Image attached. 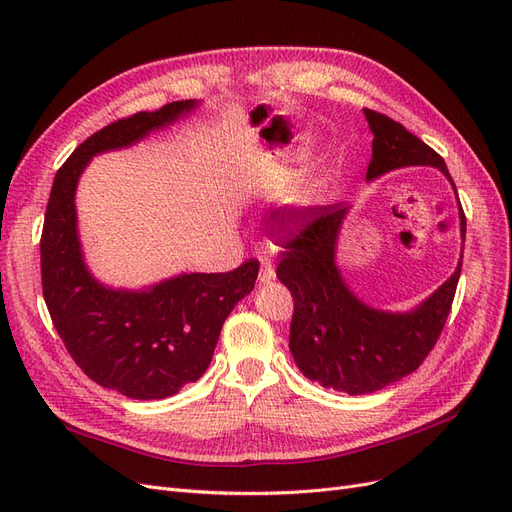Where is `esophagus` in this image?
Instances as JSON below:
<instances>
[{"instance_id":"34e87169","label":"esophagus","mask_w":512,"mask_h":512,"mask_svg":"<svg viewBox=\"0 0 512 512\" xmlns=\"http://www.w3.org/2000/svg\"><path fill=\"white\" fill-rule=\"evenodd\" d=\"M275 280V267L271 258H260V273H258V282L260 284H269Z\"/></svg>"}]
</instances>
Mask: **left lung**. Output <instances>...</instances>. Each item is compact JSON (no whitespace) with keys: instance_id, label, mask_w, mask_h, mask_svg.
I'll return each mask as SVG.
<instances>
[{"instance_id":"obj_1","label":"left lung","mask_w":512,"mask_h":512,"mask_svg":"<svg viewBox=\"0 0 512 512\" xmlns=\"http://www.w3.org/2000/svg\"><path fill=\"white\" fill-rule=\"evenodd\" d=\"M365 119L374 134L367 181L404 166H433L451 181L457 194L444 160L421 138L369 108ZM348 209L342 205L305 209L301 228L282 239L286 252L277 265V280L294 299L288 346L303 376L324 389L365 395L412 374L436 346L455 299L463 252L455 273L421 305L410 312H384L356 297L335 262ZM299 213L282 211L280 220L297 224ZM459 220L461 239H466L461 205Z\"/></svg>"}]
</instances>
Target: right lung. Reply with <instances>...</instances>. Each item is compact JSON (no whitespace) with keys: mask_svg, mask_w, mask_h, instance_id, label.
Masks as SVG:
<instances>
[{"mask_svg":"<svg viewBox=\"0 0 512 512\" xmlns=\"http://www.w3.org/2000/svg\"><path fill=\"white\" fill-rule=\"evenodd\" d=\"M196 100L108 123L57 170L40 239L42 294L74 363L104 389L164 399L205 374L222 324L258 277V260L228 273H181L141 290L111 288L85 265L76 226V185L89 160L130 147L179 121Z\"/></svg>","mask_w":512,"mask_h":512,"instance_id":"add662e5","label":"right lung"}]
</instances>
